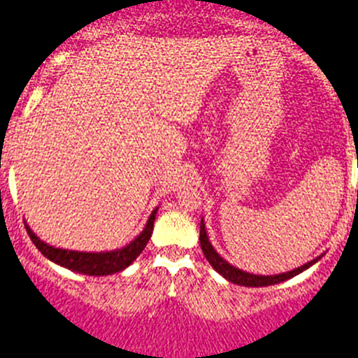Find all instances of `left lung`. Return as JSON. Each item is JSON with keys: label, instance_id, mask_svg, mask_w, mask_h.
I'll list each match as a JSON object with an SVG mask.
<instances>
[{"label": "left lung", "instance_id": "left-lung-1", "mask_svg": "<svg viewBox=\"0 0 358 358\" xmlns=\"http://www.w3.org/2000/svg\"><path fill=\"white\" fill-rule=\"evenodd\" d=\"M199 239H201V248H202V252H204L206 259L209 261V264H211V266L215 268V270L218 271V273L222 275L225 280L232 282V284H238V286H245V287H264V286H273V284H280V282L287 280V278L296 277L298 273L306 271L307 268H310L313 264H316V262L323 257V254H321L320 257L313 259V261H309L307 264H303V266L294 268V270L286 271V273L254 275V273H248V271H243V270H239V268L232 266L231 262L225 261V259L215 250V247H213L211 241H209L208 231H206L204 218L201 220V238Z\"/></svg>", "mask_w": 358, "mask_h": 358}]
</instances>
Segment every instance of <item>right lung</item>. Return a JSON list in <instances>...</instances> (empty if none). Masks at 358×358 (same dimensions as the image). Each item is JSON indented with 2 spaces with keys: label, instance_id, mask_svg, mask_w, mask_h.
I'll return each instance as SVG.
<instances>
[{
  "label": "right lung",
  "instance_id": "obj_1",
  "mask_svg": "<svg viewBox=\"0 0 358 358\" xmlns=\"http://www.w3.org/2000/svg\"><path fill=\"white\" fill-rule=\"evenodd\" d=\"M157 208L152 209L149 220H147L145 227L140 232L133 241L126 245V247L115 248V250H106V252H78V250H69V248H57L52 245L45 243L35 234L29 225L24 222V227L28 231L29 238L35 243V247L38 248L44 257H48L49 261L58 264L62 268H67L71 271H76V273L90 275V277H104V275H113L117 271L126 270L129 264H133L134 259L138 257L143 252L145 245L149 243L150 234H152L154 220H156Z\"/></svg>",
  "mask_w": 358,
  "mask_h": 358
}]
</instances>
